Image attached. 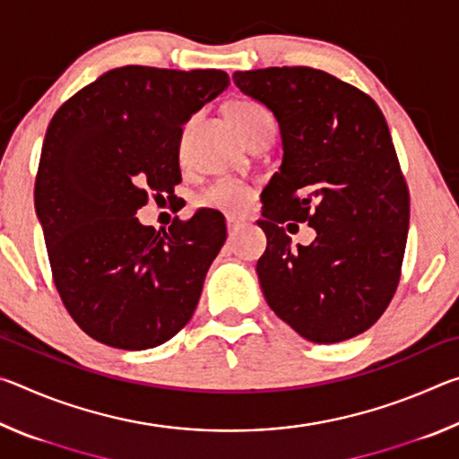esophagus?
<instances>
[{
  "label": "esophagus",
  "instance_id": "obj_1",
  "mask_svg": "<svg viewBox=\"0 0 459 459\" xmlns=\"http://www.w3.org/2000/svg\"><path fill=\"white\" fill-rule=\"evenodd\" d=\"M243 227H245V224L240 222V221H237V219H230V216L227 219V229H229V235H230V237H232V235H237V232H238L240 229H243Z\"/></svg>",
  "mask_w": 459,
  "mask_h": 459
}]
</instances>
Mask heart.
Segmentation results:
<instances>
[{
	"label": "heart",
	"instance_id": "obj_1",
	"mask_svg": "<svg viewBox=\"0 0 459 459\" xmlns=\"http://www.w3.org/2000/svg\"><path fill=\"white\" fill-rule=\"evenodd\" d=\"M232 119H235L243 137L259 127L273 126V117H271L267 108L259 103H253V100H240L232 107ZM248 200H251V192L235 180H219L200 194L202 206L219 208L224 212H243L248 206Z\"/></svg>",
	"mask_w": 459,
	"mask_h": 459
}]
</instances>
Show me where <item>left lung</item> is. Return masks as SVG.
<instances>
[{
    "label": "left lung",
    "mask_w": 459,
    "mask_h": 459,
    "mask_svg": "<svg viewBox=\"0 0 459 459\" xmlns=\"http://www.w3.org/2000/svg\"><path fill=\"white\" fill-rule=\"evenodd\" d=\"M232 81L273 113L283 145L279 172L261 192L263 295L309 342L359 336L391 304L409 230V190L385 115L362 91L309 66ZM287 220L307 221L316 238L291 249Z\"/></svg>",
    "instance_id": "8db88e82"
}]
</instances>
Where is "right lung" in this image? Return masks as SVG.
Here are the masks:
<instances>
[{
	"mask_svg": "<svg viewBox=\"0 0 459 459\" xmlns=\"http://www.w3.org/2000/svg\"><path fill=\"white\" fill-rule=\"evenodd\" d=\"M230 84L222 71L121 66L62 105L48 126L34 202L62 304L82 332L147 351L180 332L227 240L200 208L164 232L143 227L147 194L180 184L182 126Z\"/></svg>",
	"mask_w": 459,
	"mask_h": 459,
	"instance_id": "add662e5",
	"label": "right lung"
}]
</instances>
